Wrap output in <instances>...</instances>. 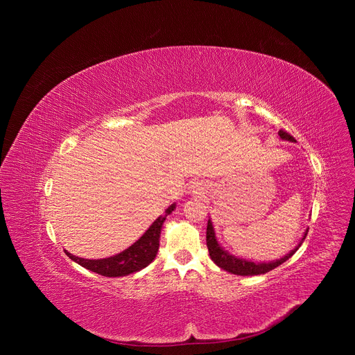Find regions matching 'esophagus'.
I'll return each instance as SVG.
<instances>
[{
	"label": "esophagus",
	"mask_w": 355,
	"mask_h": 355,
	"mask_svg": "<svg viewBox=\"0 0 355 355\" xmlns=\"http://www.w3.org/2000/svg\"><path fill=\"white\" fill-rule=\"evenodd\" d=\"M189 188H191V191H192L193 193H200V191L204 189V188L200 187V184H198V182H193V184H192Z\"/></svg>",
	"instance_id": "esophagus-1"
}]
</instances>
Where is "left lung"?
Masks as SVG:
<instances>
[{
    "instance_id": "left-lung-1",
    "label": "left lung",
    "mask_w": 355,
    "mask_h": 355,
    "mask_svg": "<svg viewBox=\"0 0 355 355\" xmlns=\"http://www.w3.org/2000/svg\"><path fill=\"white\" fill-rule=\"evenodd\" d=\"M279 137L284 139V140H289V141H295V139L285 130H279L278 132ZM308 230L305 232V234H303L300 243L289 251V254H286L285 257L277 260V261H270V263H254V261H250V260H244V259H237L232 254H229V252L226 250H223L220 247V244L218 243L216 240V236H215V230H214V226H212V222L211 219L208 220V227H207V245H208V250H209V256L212 259V261L223 268L225 271L230 272V274H236V275H260V274H266L274 268H277L278 266H281L282 263H285L286 260H289L296 250L300 247V244L303 243V240L306 239V234H308Z\"/></svg>"
}]
</instances>
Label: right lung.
I'll list each match as a JSON object with an SVG mask.
<instances>
[{
	"label": "right lung",
	"instance_id": "right-lung-1",
	"mask_svg": "<svg viewBox=\"0 0 355 355\" xmlns=\"http://www.w3.org/2000/svg\"><path fill=\"white\" fill-rule=\"evenodd\" d=\"M174 209H175V204L170 205L166 209L164 215L159 216L137 241H135L130 247H128L116 256H112L108 259H101V260H85V259L73 256L67 250L64 251L67 257H70L73 261L99 275L125 277V275L137 272L144 267H147L156 259L159 245H160V233H162L163 223Z\"/></svg>",
	"mask_w": 355,
	"mask_h": 355
}]
</instances>
